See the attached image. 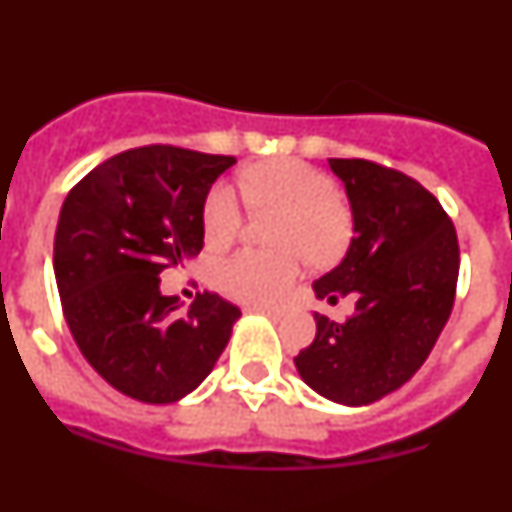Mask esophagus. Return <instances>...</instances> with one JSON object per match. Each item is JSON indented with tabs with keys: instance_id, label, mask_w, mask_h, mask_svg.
Returning a JSON list of instances; mask_svg holds the SVG:
<instances>
[{
	"instance_id": "34e87169",
	"label": "esophagus",
	"mask_w": 512,
	"mask_h": 512,
	"mask_svg": "<svg viewBox=\"0 0 512 512\" xmlns=\"http://www.w3.org/2000/svg\"><path fill=\"white\" fill-rule=\"evenodd\" d=\"M253 310L256 312H264V315H269L271 320H279L282 318V310H277V307H264V305H253Z\"/></svg>"
}]
</instances>
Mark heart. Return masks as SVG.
<instances>
[{"label":"heart","instance_id":"heart-1","mask_svg":"<svg viewBox=\"0 0 512 512\" xmlns=\"http://www.w3.org/2000/svg\"><path fill=\"white\" fill-rule=\"evenodd\" d=\"M243 194L259 212H279V248H241L212 261L210 279L223 295L248 305H271L292 287L302 253L315 266L336 264L351 246L354 217L338 200V184L297 158H279L241 171ZM202 225L212 246L233 241L243 225V202L235 189L215 182L202 202Z\"/></svg>","mask_w":512,"mask_h":512}]
</instances>
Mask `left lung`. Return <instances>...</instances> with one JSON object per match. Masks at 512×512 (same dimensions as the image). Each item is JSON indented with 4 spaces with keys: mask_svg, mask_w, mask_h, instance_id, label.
Listing matches in <instances>:
<instances>
[{
    "mask_svg": "<svg viewBox=\"0 0 512 512\" xmlns=\"http://www.w3.org/2000/svg\"><path fill=\"white\" fill-rule=\"evenodd\" d=\"M346 184L354 238L346 259L312 284L318 300L354 312H315V341L295 356L297 372L328 400L369 405L408 382L449 320L459 279L451 217L413 176L366 158H328Z\"/></svg>",
    "mask_w": 512,
    "mask_h": 512,
    "instance_id": "left-lung-1",
    "label": "left lung"
}]
</instances>
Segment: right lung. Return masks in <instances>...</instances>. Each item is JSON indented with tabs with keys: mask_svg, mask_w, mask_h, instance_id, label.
I'll list each match as a JSON object with an SVG mask.
<instances>
[{
	"mask_svg": "<svg viewBox=\"0 0 512 512\" xmlns=\"http://www.w3.org/2000/svg\"><path fill=\"white\" fill-rule=\"evenodd\" d=\"M233 164L179 146L130 148L63 202L53 241L63 318L94 372L133 400H182L228 346L241 315L233 302L202 292L182 310L158 287L202 251V202Z\"/></svg>",
	"mask_w": 512,
	"mask_h": 512,
	"instance_id": "obj_1",
	"label": "right lung"
}]
</instances>
